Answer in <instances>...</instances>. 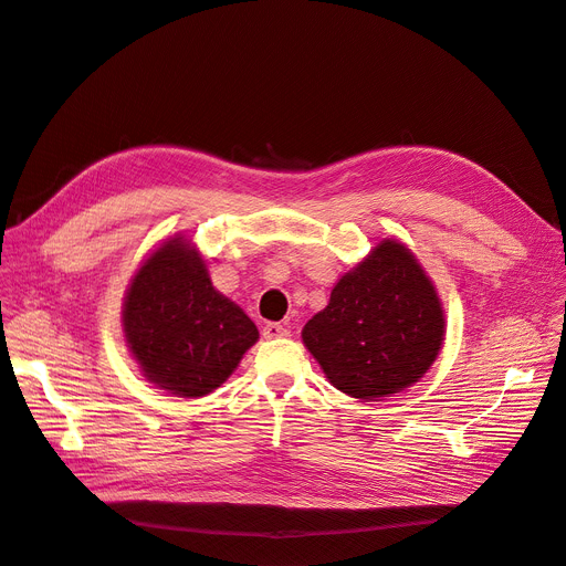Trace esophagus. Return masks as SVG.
Segmentation results:
<instances>
[{"label": "esophagus", "mask_w": 566, "mask_h": 566, "mask_svg": "<svg viewBox=\"0 0 566 566\" xmlns=\"http://www.w3.org/2000/svg\"><path fill=\"white\" fill-rule=\"evenodd\" d=\"M263 337H265V339H280V337H289V331L284 328L282 323H265V325H263Z\"/></svg>", "instance_id": "obj_1"}]
</instances>
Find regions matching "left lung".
Masks as SVG:
<instances>
[{
  "instance_id": "obj_1",
  "label": "left lung",
  "mask_w": 566,
  "mask_h": 566,
  "mask_svg": "<svg viewBox=\"0 0 566 566\" xmlns=\"http://www.w3.org/2000/svg\"><path fill=\"white\" fill-rule=\"evenodd\" d=\"M444 316L433 282L395 238L342 275L303 342L337 390L378 401L418 382L438 358Z\"/></svg>"
}]
</instances>
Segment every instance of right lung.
<instances>
[{
    "mask_svg": "<svg viewBox=\"0 0 566 566\" xmlns=\"http://www.w3.org/2000/svg\"><path fill=\"white\" fill-rule=\"evenodd\" d=\"M122 314L142 374L186 399L220 388L259 339L252 318L213 286L206 261L181 235L139 265Z\"/></svg>",
    "mask_w": 566,
    "mask_h": 566,
    "instance_id": "add662e5",
    "label": "right lung"
}]
</instances>
